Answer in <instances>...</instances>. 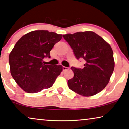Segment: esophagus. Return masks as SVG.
<instances>
[{
	"label": "esophagus",
	"mask_w": 129,
	"mask_h": 129,
	"mask_svg": "<svg viewBox=\"0 0 129 129\" xmlns=\"http://www.w3.org/2000/svg\"><path fill=\"white\" fill-rule=\"evenodd\" d=\"M68 69H69V68H68V67H64V66L62 67V70H63V71H66V70H68Z\"/></svg>",
	"instance_id": "obj_1"
}]
</instances>
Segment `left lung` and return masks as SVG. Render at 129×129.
I'll list each match as a JSON object with an SVG mask.
<instances>
[{
	"instance_id": "8db88e82",
	"label": "left lung",
	"mask_w": 129,
	"mask_h": 129,
	"mask_svg": "<svg viewBox=\"0 0 129 129\" xmlns=\"http://www.w3.org/2000/svg\"><path fill=\"white\" fill-rule=\"evenodd\" d=\"M77 59H84L83 68L72 67L74 74L68 81L70 90L80 95H95L109 83L114 68L113 52L103 38L92 31L63 35Z\"/></svg>"
}]
</instances>
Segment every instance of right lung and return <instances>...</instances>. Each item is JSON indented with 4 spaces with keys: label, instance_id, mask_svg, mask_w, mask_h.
I'll return each instance as SVG.
<instances>
[{
    "label": "right lung",
    "instance_id": "right-lung-1",
    "mask_svg": "<svg viewBox=\"0 0 129 129\" xmlns=\"http://www.w3.org/2000/svg\"><path fill=\"white\" fill-rule=\"evenodd\" d=\"M62 37L61 34L48 30H34L16 43L9 62L12 76L25 92L36 93L52 86L62 66L45 65L43 59L51 57V50Z\"/></svg>",
    "mask_w": 129,
    "mask_h": 129
}]
</instances>
